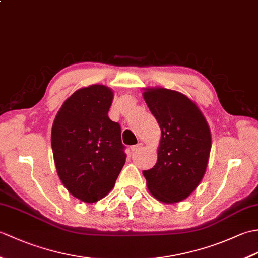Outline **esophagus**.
<instances>
[{
    "label": "esophagus",
    "mask_w": 258,
    "mask_h": 258,
    "mask_svg": "<svg viewBox=\"0 0 258 258\" xmlns=\"http://www.w3.org/2000/svg\"><path fill=\"white\" fill-rule=\"evenodd\" d=\"M142 146H143V144H142V143H140L138 145H134V146L131 147V151H132V152H138L139 150L142 149Z\"/></svg>",
    "instance_id": "obj_1"
}]
</instances>
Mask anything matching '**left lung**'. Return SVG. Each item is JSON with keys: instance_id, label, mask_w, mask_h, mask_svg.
I'll list each match as a JSON object with an SVG mask.
<instances>
[{"instance_id": "8db88e82", "label": "left lung", "mask_w": 258, "mask_h": 258, "mask_svg": "<svg viewBox=\"0 0 258 258\" xmlns=\"http://www.w3.org/2000/svg\"><path fill=\"white\" fill-rule=\"evenodd\" d=\"M143 97L162 133L157 162L143 171L147 188L162 203L182 202L204 177L212 147L210 126L196 104L177 91L151 87Z\"/></svg>"}]
</instances>
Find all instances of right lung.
Returning <instances> with one entry per match:
<instances>
[{
	"label": "right lung",
	"mask_w": 258,
	"mask_h": 258,
	"mask_svg": "<svg viewBox=\"0 0 258 258\" xmlns=\"http://www.w3.org/2000/svg\"><path fill=\"white\" fill-rule=\"evenodd\" d=\"M113 97L105 85L82 87L63 103L52 126L58 177L69 193L84 203L105 197L125 164L120 126L107 115Z\"/></svg>",
	"instance_id": "add662e5"
}]
</instances>
